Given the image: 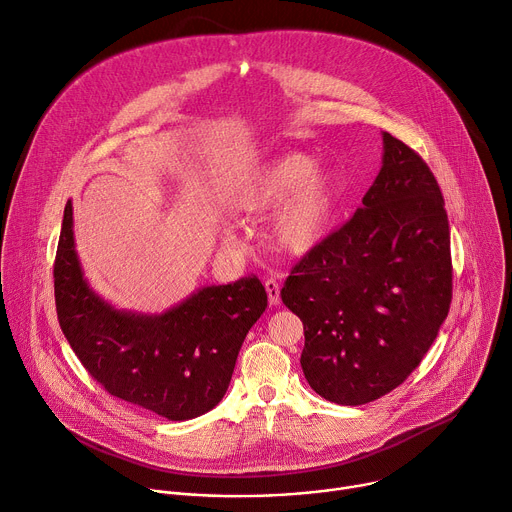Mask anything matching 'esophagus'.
Segmentation results:
<instances>
[{
  "instance_id": "34e87169",
  "label": "esophagus",
  "mask_w": 512,
  "mask_h": 512,
  "mask_svg": "<svg viewBox=\"0 0 512 512\" xmlns=\"http://www.w3.org/2000/svg\"><path fill=\"white\" fill-rule=\"evenodd\" d=\"M264 287H266L270 305H279L281 303V283L277 279H266Z\"/></svg>"
}]
</instances>
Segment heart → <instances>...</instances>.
<instances>
[{
    "label": "heart",
    "mask_w": 512,
    "mask_h": 512,
    "mask_svg": "<svg viewBox=\"0 0 512 512\" xmlns=\"http://www.w3.org/2000/svg\"><path fill=\"white\" fill-rule=\"evenodd\" d=\"M334 205L330 174L324 168H313V162L301 153L266 164L242 199L248 213H266L277 207L270 221V240L289 254H305L326 238Z\"/></svg>",
    "instance_id": "obj_1"
}]
</instances>
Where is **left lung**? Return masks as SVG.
Here are the masks:
<instances>
[{
	"mask_svg": "<svg viewBox=\"0 0 512 512\" xmlns=\"http://www.w3.org/2000/svg\"><path fill=\"white\" fill-rule=\"evenodd\" d=\"M451 297L439 182L414 149L383 133V166L363 207L293 266L281 291L303 322L307 383L342 406L379 400L420 365Z\"/></svg>",
	"mask_w": 512,
	"mask_h": 512,
	"instance_id": "1",
	"label": "left lung"
}]
</instances>
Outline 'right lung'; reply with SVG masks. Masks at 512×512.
<instances>
[{"label": "right lung", "mask_w": 512, "mask_h": 512, "mask_svg": "<svg viewBox=\"0 0 512 512\" xmlns=\"http://www.w3.org/2000/svg\"><path fill=\"white\" fill-rule=\"evenodd\" d=\"M59 326L86 371L114 398L168 420L213 410L268 297L256 274L203 287L162 316L114 309L84 279L65 205L53 266Z\"/></svg>", "instance_id": "right-lung-1"}]
</instances>
